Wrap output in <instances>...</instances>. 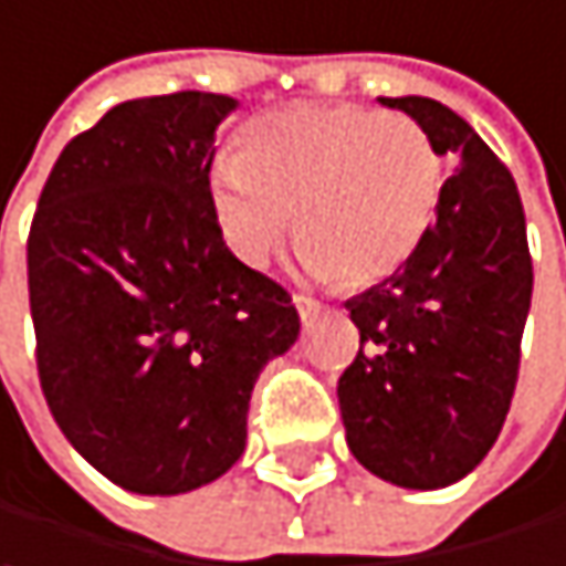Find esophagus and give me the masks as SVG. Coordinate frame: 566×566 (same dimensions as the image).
I'll return each instance as SVG.
<instances>
[{
	"mask_svg": "<svg viewBox=\"0 0 566 566\" xmlns=\"http://www.w3.org/2000/svg\"><path fill=\"white\" fill-rule=\"evenodd\" d=\"M293 306L300 310L303 326H313V323H316V316L323 313V303H319V300H313V296H306V293H296V296H293Z\"/></svg>",
	"mask_w": 566,
	"mask_h": 566,
	"instance_id": "34e87169",
	"label": "esophagus"
}]
</instances>
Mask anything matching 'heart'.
<instances>
[{"label": "heart", "instance_id": "b5f03b06", "mask_svg": "<svg viewBox=\"0 0 566 566\" xmlns=\"http://www.w3.org/2000/svg\"><path fill=\"white\" fill-rule=\"evenodd\" d=\"M207 193L230 253L260 270L286 233L316 276L359 290L399 273L431 230L444 157L419 122L363 105H286L220 154Z\"/></svg>", "mask_w": 566, "mask_h": 566}]
</instances>
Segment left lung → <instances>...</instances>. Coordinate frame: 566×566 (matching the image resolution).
<instances>
[{
	"mask_svg": "<svg viewBox=\"0 0 566 566\" xmlns=\"http://www.w3.org/2000/svg\"><path fill=\"white\" fill-rule=\"evenodd\" d=\"M419 122L454 174L416 256L346 303L359 353L339 376L349 451L399 488H444L507 419L534 266L517 184L474 128L434 98H379Z\"/></svg>",
	"mask_w": 566,
	"mask_h": 566,
	"instance_id": "left-lung-1",
	"label": "left lung"
}]
</instances>
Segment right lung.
Segmentation results:
<instances>
[{"label": "right lung", "instance_id": "obj_1", "mask_svg": "<svg viewBox=\"0 0 566 566\" xmlns=\"http://www.w3.org/2000/svg\"><path fill=\"white\" fill-rule=\"evenodd\" d=\"M227 95L115 105L59 154L29 230L45 402L75 451L135 494L217 481L247 448L260 369L300 336L293 296L240 263L207 174Z\"/></svg>", "mask_w": 566, "mask_h": 566}]
</instances>
